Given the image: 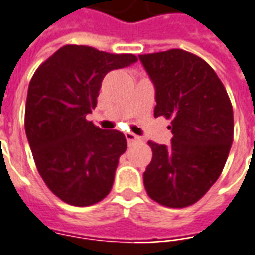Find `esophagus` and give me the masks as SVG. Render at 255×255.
Wrapping results in <instances>:
<instances>
[{
    "instance_id": "esophagus-1",
    "label": "esophagus",
    "mask_w": 255,
    "mask_h": 255,
    "mask_svg": "<svg viewBox=\"0 0 255 255\" xmlns=\"http://www.w3.org/2000/svg\"><path fill=\"white\" fill-rule=\"evenodd\" d=\"M126 138H127L128 143H134V142H138L141 139L138 135L132 134V132H127V134H126Z\"/></svg>"
}]
</instances>
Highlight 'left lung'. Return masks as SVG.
<instances>
[{"label": "left lung", "instance_id": "obj_1", "mask_svg": "<svg viewBox=\"0 0 255 255\" xmlns=\"http://www.w3.org/2000/svg\"><path fill=\"white\" fill-rule=\"evenodd\" d=\"M155 85V117L171 119L169 146L149 141L143 186L152 200L184 208L221 176L233 142V109L209 64L180 48L139 55Z\"/></svg>", "mask_w": 255, "mask_h": 255}]
</instances>
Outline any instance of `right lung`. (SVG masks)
Here are the masks:
<instances>
[{
  "instance_id": "1",
  "label": "right lung",
  "mask_w": 255,
  "mask_h": 255,
  "mask_svg": "<svg viewBox=\"0 0 255 255\" xmlns=\"http://www.w3.org/2000/svg\"><path fill=\"white\" fill-rule=\"evenodd\" d=\"M138 61L68 44L36 69L27 89L25 131L36 167L60 200L89 207L110 193L127 139L117 129H100L86 114L98 105L107 72Z\"/></svg>"
}]
</instances>
